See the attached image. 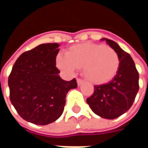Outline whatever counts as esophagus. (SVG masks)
<instances>
[{"mask_svg": "<svg viewBox=\"0 0 148 148\" xmlns=\"http://www.w3.org/2000/svg\"><path fill=\"white\" fill-rule=\"evenodd\" d=\"M77 85L78 86H82V84H83V80H82L80 78H77Z\"/></svg>", "mask_w": 148, "mask_h": 148, "instance_id": "34e87169", "label": "esophagus"}]
</instances>
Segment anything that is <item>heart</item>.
Listing matches in <instances>:
<instances>
[{"instance_id":"heart-1","label":"heart","mask_w":148,"mask_h":148,"mask_svg":"<svg viewBox=\"0 0 148 148\" xmlns=\"http://www.w3.org/2000/svg\"><path fill=\"white\" fill-rule=\"evenodd\" d=\"M55 61L57 67L68 74L82 67L84 77L97 85L110 82L120 67V58L113 49L93 42L71 46L66 51V55L59 54Z\"/></svg>"}]
</instances>
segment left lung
I'll return each mask as SVG.
<instances>
[{
	"label": "left lung",
	"mask_w": 148,
	"mask_h": 148,
	"mask_svg": "<svg viewBox=\"0 0 148 148\" xmlns=\"http://www.w3.org/2000/svg\"><path fill=\"white\" fill-rule=\"evenodd\" d=\"M120 58L117 74L109 83L94 86L93 93L86 99L95 114L106 119H115L132 106L139 90V73L131 55L111 39L103 38Z\"/></svg>",
	"instance_id": "1"
}]
</instances>
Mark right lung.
<instances>
[{"label": "right lung", "instance_id": "add662e5", "mask_svg": "<svg viewBox=\"0 0 148 148\" xmlns=\"http://www.w3.org/2000/svg\"><path fill=\"white\" fill-rule=\"evenodd\" d=\"M58 43H43L24 52L8 77L10 101L25 121L38 125L51 124L63 112L66 96L77 88L76 79L62 80L56 67Z\"/></svg>", "mask_w": 148, "mask_h": 148}]
</instances>
